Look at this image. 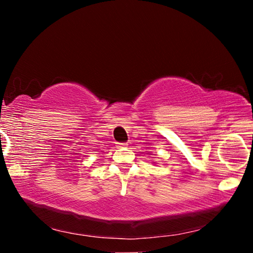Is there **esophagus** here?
<instances>
[{
	"instance_id": "obj_1",
	"label": "esophagus",
	"mask_w": 253,
	"mask_h": 253,
	"mask_svg": "<svg viewBox=\"0 0 253 253\" xmlns=\"http://www.w3.org/2000/svg\"><path fill=\"white\" fill-rule=\"evenodd\" d=\"M116 146L117 147H126L127 146V144L126 143H116Z\"/></svg>"
}]
</instances>
